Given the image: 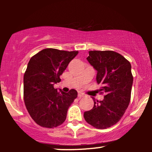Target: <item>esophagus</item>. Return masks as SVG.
Instances as JSON below:
<instances>
[{
  "label": "esophagus",
  "instance_id": "34e87169",
  "mask_svg": "<svg viewBox=\"0 0 152 152\" xmlns=\"http://www.w3.org/2000/svg\"><path fill=\"white\" fill-rule=\"evenodd\" d=\"M84 96H85L84 94L81 93V92H78V98H81V97Z\"/></svg>",
  "mask_w": 152,
  "mask_h": 152
}]
</instances>
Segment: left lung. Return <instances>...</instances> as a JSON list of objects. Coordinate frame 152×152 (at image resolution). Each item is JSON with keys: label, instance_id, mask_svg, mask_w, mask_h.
I'll return each instance as SVG.
<instances>
[{"label": "left lung", "instance_id": "left-lung-1", "mask_svg": "<svg viewBox=\"0 0 152 152\" xmlns=\"http://www.w3.org/2000/svg\"><path fill=\"white\" fill-rule=\"evenodd\" d=\"M86 59L97 71L96 81L105 94L102 101L94 99L93 109L84 112L87 123L107 129L121 119L129 104L133 76L128 60L113 50H91Z\"/></svg>", "mask_w": 152, "mask_h": 152}]
</instances>
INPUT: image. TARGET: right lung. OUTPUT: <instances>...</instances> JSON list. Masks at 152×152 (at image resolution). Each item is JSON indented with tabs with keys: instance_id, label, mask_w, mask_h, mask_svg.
I'll use <instances>...</instances> for the list:
<instances>
[{
	"instance_id": "obj_1",
	"label": "right lung",
	"mask_w": 152,
	"mask_h": 152,
	"mask_svg": "<svg viewBox=\"0 0 152 152\" xmlns=\"http://www.w3.org/2000/svg\"><path fill=\"white\" fill-rule=\"evenodd\" d=\"M78 52L45 48L32 56L23 76V98L31 117L37 124L54 128L65 121L68 109L77 91H57L54 84Z\"/></svg>"
}]
</instances>
